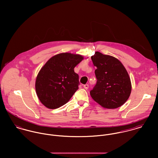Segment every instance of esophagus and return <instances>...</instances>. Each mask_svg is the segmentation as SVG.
Masks as SVG:
<instances>
[{
	"mask_svg": "<svg viewBox=\"0 0 158 158\" xmlns=\"http://www.w3.org/2000/svg\"><path fill=\"white\" fill-rule=\"evenodd\" d=\"M83 87H84V88H85V89H88L89 88V85H88V84H86V85H85L83 86Z\"/></svg>",
	"mask_w": 158,
	"mask_h": 158,
	"instance_id": "34e87169",
	"label": "esophagus"
}]
</instances>
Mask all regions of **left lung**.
<instances>
[{"label": "left lung", "mask_w": 158, "mask_h": 158, "mask_svg": "<svg viewBox=\"0 0 158 158\" xmlns=\"http://www.w3.org/2000/svg\"><path fill=\"white\" fill-rule=\"evenodd\" d=\"M94 66L97 83L90 91V96L105 108L115 109L128 99L131 84L129 75L117 58L98 52L91 57Z\"/></svg>", "instance_id": "8db88e82"}]
</instances>
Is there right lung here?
I'll return each instance as SVG.
<instances>
[{"label": "right lung", "instance_id": "right-lung-1", "mask_svg": "<svg viewBox=\"0 0 158 158\" xmlns=\"http://www.w3.org/2000/svg\"><path fill=\"white\" fill-rule=\"evenodd\" d=\"M83 59L80 55L58 54L40 70L35 88L40 100L47 108L56 109L62 106L78 90L79 76L74 68Z\"/></svg>", "mask_w": 158, "mask_h": 158}]
</instances>
